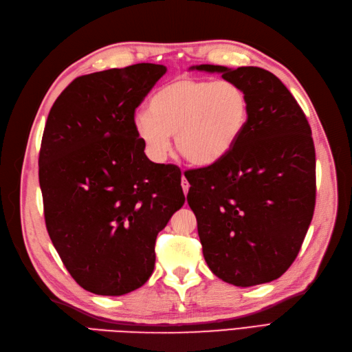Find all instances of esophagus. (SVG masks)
<instances>
[{"label": "esophagus", "instance_id": "obj_1", "mask_svg": "<svg viewBox=\"0 0 352 352\" xmlns=\"http://www.w3.org/2000/svg\"><path fill=\"white\" fill-rule=\"evenodd\" d=\"M180 184H182L184 194L186 195V194H188V190H189V182H188V180H186V177H185V176H182V182H180Z\"/></svg>", "mask_w": 352, "mask_h": 352}]
</instances>
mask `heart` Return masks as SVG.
Segmentation results:
<instances>
[{"instance_id": "obj_1", "label": "heart", "mask_w": 352, "mask_h": 352, "mask_svg": "<svg viewBox=\"0 0 352 352\" xmlns=\"http://www.w3.org/2000/svg\"><path fill=\"white\" fill-rule=\"evenodd\" d=\"M248 117V97L235 82L180 78L153 95L148 113L135 116L133 131L154 162H164L175 135L188 163L210 166L235 146Z\"/></svg>"}]
</instances>
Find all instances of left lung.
Wrapping results in <instances>:
<instances>
[{
  "label": "left lung",
  "mask_w": 352,
  "mask_h": 352,
  "mask_svg": "<svg viewBox=\"0 0 352 352\" xmlns=\"http://www.w3.org/2000/svg\"><path fill=\"white\" fill-rule=\"evenodd\" d=\"M220 73L250 101L247 127L219 162L185 172L202 254L219 279L267 283L291 267L316 206L311 127L292 94L260 67L199 65Z\"/></svg>",
  "instance_id": "obj_1"
}]
</instances>
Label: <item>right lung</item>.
<instances>
[{"mask_svg":"<svg viewBox=\"0 0 352 352\" xmlns=\"http://www.w3.org/2000/svg\"><path fill=\"white\" fill-rule=\"evenodd\" d=\"M167 72L140 63L74 79L52 105L39 151L48 235L83 289L119 296L153 274L155 239L184 206L180 168L153 163L135 110Z\"/></svg>","mask_w":352,"mask_h":352,"instance_id":"obj_1","label":"right lung"}]
</instances>
